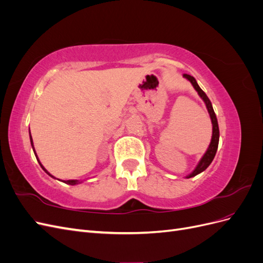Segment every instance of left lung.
Instances as JSON below:
<instances>
[{"label": "left lung", "instance_id": "1", "mask_svg": "<svg viewBox=\"0 0 263 263\" xmlns=\"http://www.w3.org/2000/svg\"><path fill=\"white\" fill-rule=\"evenodd\" d=\"M183 77L186 78L187 80L192 83V85L194 86V89L197 91L198 95H200L201 99L204 101V103L206 104V107H208V110L210 113V116H211V119H212V124H213V135H212V140H211V144L208 148V150H206V153L204 154L203 158L200 160V162H198V164L196 165V168L194 169V171L192 173H190L189 176H186V178H192V177H195L196 174L203 172L208 166L212 163L213 159L215 157V155H216V151H217V148H218V141H219V128H218V123H217V118H216V115H215V112L213 109V106H212V103L210 101V99L208 98V95H206L204 93V91L201 89L200 86H198L197 82L195 79L190 76V74H186L184 73L183 74Z\"/></svg>", "mask_w": 263, "mask_h": 263}]
</instances>
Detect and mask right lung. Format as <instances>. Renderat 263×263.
Listing matches in <instances>:
<instances>
[{
  "label": "right lung",
  "instance_id": "right-lung-1",
  "mask_svg": "<svg viewBox=\"0 0 263 263\" xmlns=\"http://www.w3.org/2000/svg\"><path fill=\"white\" fill-rule=\"evenodd\" d=\"M30 144H31V147H33V150H34V154H35V156H36V158H37V160H38V157H37V155H36V151H35V148H34V145H33V138H31V136H30ZM38 162H39V164H41V166H42V168L46 171V173H48L49 174V176L50 177H52L51 176V174L48 172V171H47L45 168H44V166H43V164L41 163V161H39L38 160ZM53 178V177H52ZM63 182H65V183H67V184H70V185H74V184H78V183H80V181H79V180H68V181H63Z\"/></svg>",
  "mask_w": 263,
  "mask_h": 263
}]
</instances>
